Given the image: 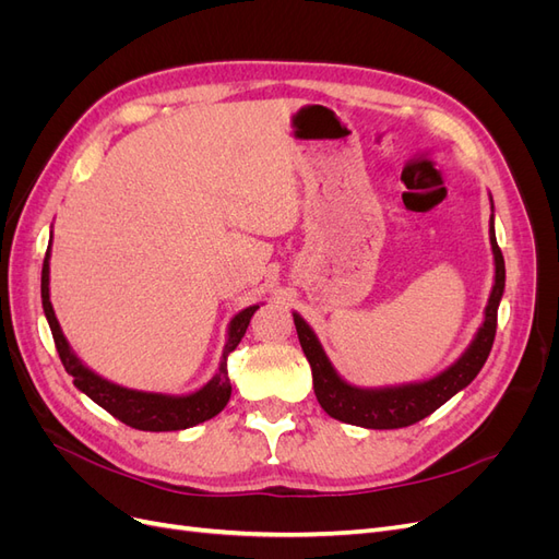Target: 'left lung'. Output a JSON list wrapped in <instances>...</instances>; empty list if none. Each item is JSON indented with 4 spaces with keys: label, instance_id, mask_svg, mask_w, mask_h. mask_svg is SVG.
<instances>
[{
    "label": "left lung",
    "instance_id": "left-lung-1",
    "mask_svg": "<svg viewBox=\"0 0 559 559\" xmlns=\"http://www.w3.org/2000/svg\"><path fill=\"white\" fill-rule=\"evenodd\" d=\"M489 202H492V195H489ZM489 245H492L495 253V284L487 298L483 324L476 335H473V341L464 349L462 357L429 380L376 389L349 384L337 376V370L329 361L324 347H321L319 337L314 335L308 321L294 312L298 341L310 361L314 394L321 408L333 419L345 421V425L364 429H401L429 417L456 392L468 386L473 378L480 373V368L489 357V349H492L497 333V310L506 286V265L495 235V214L489 216Z\"/></svg>",
    "mask_w": 559,
    "mask_h": 559
}]
</instances>
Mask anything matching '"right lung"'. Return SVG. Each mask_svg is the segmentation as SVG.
<instances>
[{"label":"right lung","mask_w":559,"mask_h":559,"mask_svg":"<svg viewBox=\"0 0 559 559\" xmlns=\"http://www.w3.org/2000/svg\"><path fill=\"white\" fill-rule=\"evenodd\" d=\"M50 238H53V230H50ZM50 245L46 249V259L41 267V306L44 314L48 319L50 333H53L56 349L60 354V361L67 373L74 378V386L79 392L93 399L99 408H105L116 419H121L123 425L140 429V431H181L200 425V421H207L214 415L226 408L230 399V378H228V354L240 345L242 335L247 333L249 319L259 306H249L242 312L235 314L228 324V335L222 361H218V370L212 376L207 384L191 394H156V392H140V389H128L123 384H116L103 376H97L83 364L74 349L67 343V337L60 329V321L56 317L53 306H50Z\"/></svg>","instance_id":"right-lung-1"}]
</instances>
